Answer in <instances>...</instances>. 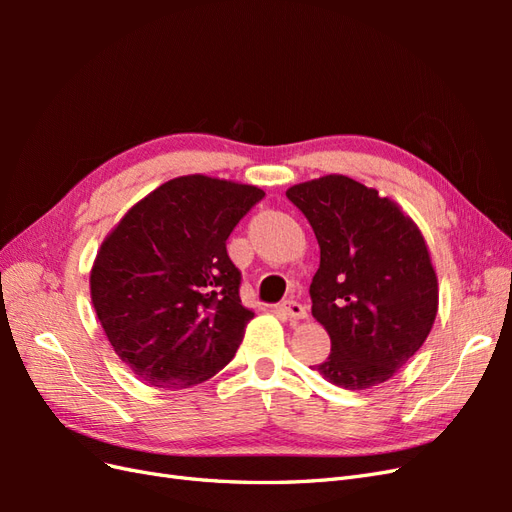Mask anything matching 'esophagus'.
<instances>
[{"instance_id": "obj_1", "label": "esophagus", "mask_w": 512, "mask_h": 512, "mask_svg": "<svg viewBox=\"0 0 512 512\" xmlns=\"http://www.w3.org/2000/svg\"><path fill=\"white\" fill-rule=\"evenodd\" d=\"M280 309H282V312H284L288 318H292V320H301V318L307 316V307H305L303 303H299V301H294V299L284 301V303L280 305Z\"/></svg>"}]
</instances>
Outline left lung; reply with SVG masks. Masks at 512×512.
<instances>
[{"mask_svg":"<svg viewBox=\"0 0 512 512\" xmlns=\"http://www.w3.org/2000/svg\"><path fill=\"white\" fill-rule=\"evenodd\" d=\"M286 196L320 245L309 297L331 354L314 369L348 391L386 382L423 346L438 312L421 230L389 198L344 175L292 185Z\"/></svg>","mask_w":512,"mask_h":512,"instance_id":"obj_1","label":"left lung"}]
</instances>
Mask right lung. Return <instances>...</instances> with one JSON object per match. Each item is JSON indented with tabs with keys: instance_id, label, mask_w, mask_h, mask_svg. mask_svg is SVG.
<instances>
[{
	"instance_id": "right-lung-1",
	"label": "right lung",
	"mask_w": 512,
	"mask_h": 512,
	"mask_svg": "<svg viewBox=\"0 0 512 512\" xmlns=\"http://www.w3.org/2000/svg\"><path fill=\"white\" fill-rule=\"evenodd\" d=\"M262 198L254 185L179 177L106 237L91 269V301L136 378L188 389L235 356L254 312L241 305V271L226 239Z\"/></svg>"
}]
</instances>
